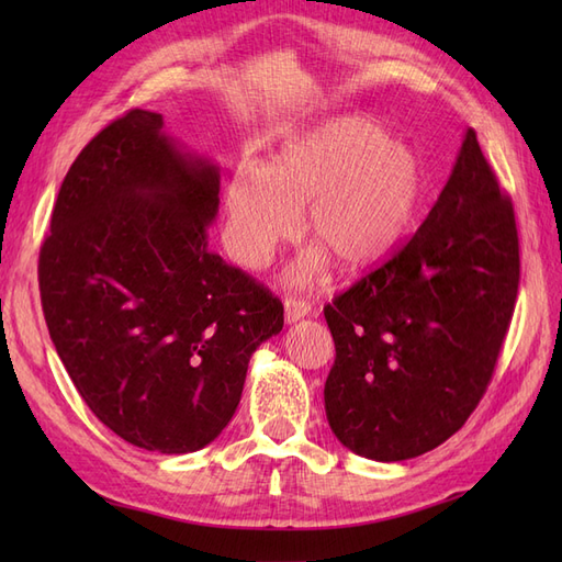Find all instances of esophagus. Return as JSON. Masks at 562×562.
Here are the masks:
<instances>
[{
  "mask_svg": "<svg viewBox=\"0 0 562 562\" xmlns=\"http://www.w3.org/2000/svg\"><path fill=\"white\" fill-rule=\"evenodd\" d=\"M283 314H285L288 323H295V321L312 314V304L307 300H300V297H285Z\"/></svg>",
  "mask_w": 562,
  "mask_h": 562,
  "instance_id": "34e87169",
  "label": "esophagus"
}]
</instances>
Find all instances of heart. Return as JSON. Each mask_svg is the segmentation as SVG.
<instances>
[{"label": "heart", "mask_w": 562, "mask_h": 562, "mask_svg": "<svg viewBox=\"0 0 562 562\" xmlns=\"http://www.w3.org/2000/svg\"><path fill=\"white\" fill-rule=\"evenodd\" d=\"M424 192L419 159L384 126L345 114L281 143L271 164L244 157L225 192V248L236 265L262 269L277 246L304 232L316 246L291 267L310 283L328 255L359 267L380 260L413 223Z\"/></svg>", "instance_id": "heart-1"}]
</instances>
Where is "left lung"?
Returning a JSON list of instances; mask_svg holds the SVG:
<instances>
[{
	"label": "left lung",
	"instance_id": "1",
	"mask_svg": "<svg viewBox=\"0 0 562 562\" xmlns=\"http://www.w3.org/2000/svg\"><path fill=\"white\" fill-rule=\"evenodd\" d=\"M518 281L512 199L469 128L413 239L323 307L335 339L323 398L339 443L403 462L462 429L495 372Z\"/></svg>",
	"mask_w": 562,
	"mask_h": 562
}]
</instances>
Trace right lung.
<instances>
[{
  "mask_svg": "<svg viewBox=\"0 0 562 562\" xmlns=\"http://www.w3.org/2000/svg\"><path fill=\"white\" fill-rule=\"evenodd\" d=\"M217 166L131 110L79 151L40 250L48 335L91 413L126 443L201 450L241 401L283 304L209 248Z\"/></svg>",
  "mask_w": 562,
  "mask_h": 562,
  "instance_id": "right-lung-1",
  "label": "right lung"
}]
</instances>
